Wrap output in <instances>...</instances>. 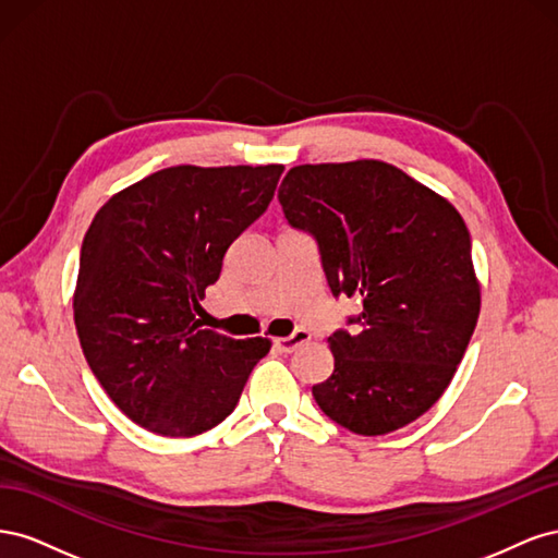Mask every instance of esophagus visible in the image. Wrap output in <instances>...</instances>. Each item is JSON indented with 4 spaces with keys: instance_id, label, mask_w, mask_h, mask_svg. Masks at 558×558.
Segmentation results:
<instances>
[{
    "instance_id": "obj_1",
    "label": "esophagus",
    "mask_w": 558,
    "mask_h": 558,
    "mask_svg": "<svg viewBox=\"0 0 558 558\" xmlns=\"http://www.w3.org/2000/svg\"><path fill=\"white\" fill-rule=\"evenodd\" d=\"M310 337H312V335H310L305 328H298V330H293L289 337H279V340H275V344H277L279 351L291 353V351H295L300 344L310 342Z\"/></svg>"
}]
</instances>
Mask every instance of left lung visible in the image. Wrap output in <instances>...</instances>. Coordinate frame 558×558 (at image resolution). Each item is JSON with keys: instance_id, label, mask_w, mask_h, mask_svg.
<instances>
[{"instance_id": "8db88e82", "label": "left lung", "mask_w": 558, "mask_h": 558, "mask_svg": "<svg viewBox=\"0 0 558 558\" xmlns=\"http://www.w3.org/2000/svg\"><path fill=\"white\" fill-rule=\"evenodd\" d=\"M279 202L310 232L335 298H361L328 337L316 404L356 435H386L440 400L480 316L470 232L445 197L379 160L300 165Z\"/></svg>"}]
</instances>
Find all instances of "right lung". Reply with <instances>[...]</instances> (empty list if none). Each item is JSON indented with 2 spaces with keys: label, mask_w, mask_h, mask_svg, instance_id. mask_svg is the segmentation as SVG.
Listing matches in <instances>:
<instances>
[{
  "label": "right lung",
  "mask_w": 558,
  "mask_h": 558,
  "mask_svg": "<svg viewBox=\"0 0 558 558\" xmlns=\"http://www.w3.org/2000/svg\"><path fill=\"white\" fill-rule=\"evenodd\" d=\"M281 165H177L113 195L83 238L74 320L93 375L134 424L199 435L234 410L267 337L234 340L195 314L228 246L265 214Z\"/></svg>",
  "instance_id": "add662e5"
}]
</instances>
